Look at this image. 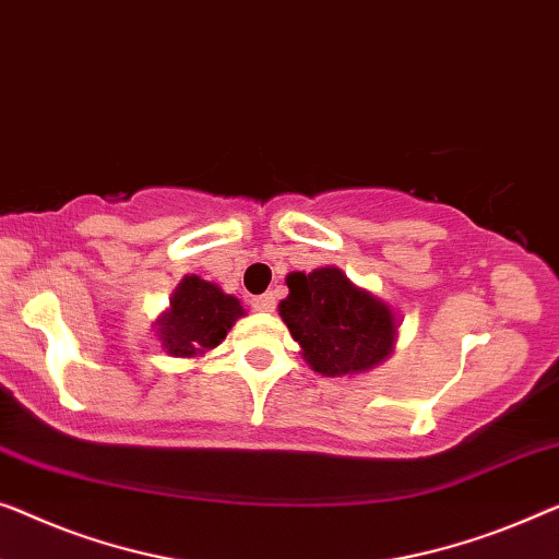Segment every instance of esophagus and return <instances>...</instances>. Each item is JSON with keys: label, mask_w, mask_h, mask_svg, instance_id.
<instances>
[{"label": "esophagus", "mask_w": 559, "mask_h": 559, "mask_svg": "<svg viewBox=\"0 0 559 559\" xmlns=\"http://www.w3.org/2000/svg\"><path fill=\"white\" fill-rule=\"evenodd\" d=\"M252 307H254V310H260V312H272L274 310V295L266 293V295L254 297Z\"/></svg>", "instance_id": "obj_1"}]
</instances>
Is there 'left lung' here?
<instances>
[{
  "label": "left lung",
  "mask_w": 559,
  "mask_h": 559,
  "mask_svg": "<svg viewBox=\"0 0 559 559\" xmlns=\"http://www.w3.org/2000/svg\"><path fill=\"white\" fill-rule=\"evenodd\" d=\"M285 282L289 295L280 302V318L314 373L358 376L391 358L399 314L373 293L353 285L340 266L289 272Z\"/></svg>",
  "instance_id": "1"
}]
</instances>
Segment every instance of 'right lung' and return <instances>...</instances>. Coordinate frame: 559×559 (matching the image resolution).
<instances>
[{
	"mask_svg": "<svg viewBox=\"0 0 559 559\" xmlns=\"http://www.w3.org/2000/svg\"><path fill=\"white\" fill-rule=\"evenodd\" d=\"M247 310L219 285L186 274L174 289L171 305L153 322L160 347L174 358H201L222 345L234 322Z\"/></svg>",
	"mask_w": 559,
	"mask_h": 559,
	"instance_id": "obj_1",
	"label": "right lung"
}]
</instances>
